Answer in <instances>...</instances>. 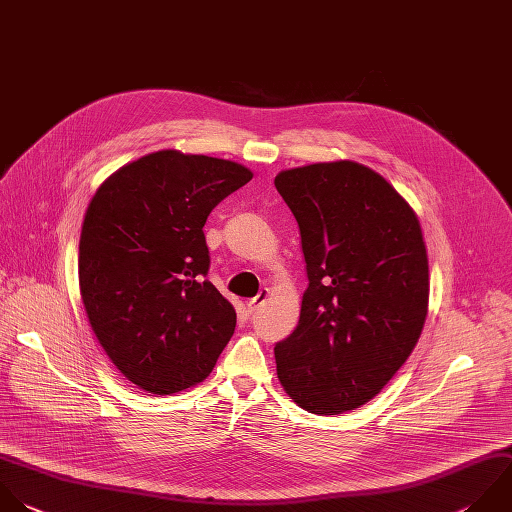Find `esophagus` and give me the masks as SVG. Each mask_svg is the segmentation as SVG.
Instances as JSON below:
<instances>
[{
    "label": "esophagus",
    "instance_id": "1",
    "mask_svg": "<svg viewBox=\"0 0 512 512\" xmlns=\"http://www.w3.org/2000/svg\"><path fill=\"white\" fill-rule=\"evenodd\" d=\"M268 294H270V290H268V288H262L254 298H250V300L246 302V310H248L250 314H252V312H256V310L260 308V304H264V302H266Z\"/></svg>",
    "mask_w": 512,
    "mask_h": 512
}]
</instances>
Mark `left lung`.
Instances as JSON below:
<instances>
[{
	"label": "left lung",
	"mask_w": 512,
	"mask_h": 512,
	"mask_svg": "<svg viewBox=\"0 0 512 512\" xmlns=\"http://www.w3.org/2000/svg\"><path fill=\"white\" fill-rule=\"evenodd\" d=\"M302 240L308 288L274 348L280 384L312 414L374 398L414 350L428 312V258L406 200L374 170L340 160L274 180Z\"/></svg>",
	"instance_id": "obj_1"
}]
</instances>
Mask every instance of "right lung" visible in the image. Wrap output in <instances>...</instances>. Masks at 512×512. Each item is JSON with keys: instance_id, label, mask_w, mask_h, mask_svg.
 Here are the masks:
<instances>
[{"instance_id": "obj_1", "label": "right lung", "mask_w": 512, "mask_h": 512, "mask_svg": "<svg viewBox=\"0 0 512 512\" xmlns=\"http://www.w3.org/2000/svg\"><path fill=\"white\" fill-rule=\"evenodd\" d=\"M250 180L236 162L162 150L94 194L80 238L82 300L102 348L142 390L202 382L232 338L236 312L206 280L202 228Z\"/></svg>"}]
</instances>
